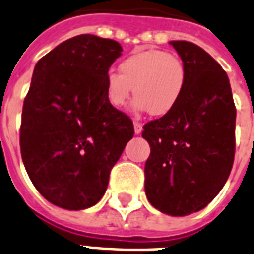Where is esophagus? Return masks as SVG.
I'll return each instance as SVG.
<instances>
[{"instance_id":"esophagus-1","label":"esophagus","mask_w":254,"mask_h":254,"mask_svg":"<svg viewBox=\"0 0 254 254\" xmlns=\"http://www.w3.org/2000/svg\"><path fill=\"white\" fill-rule=\"evenodd\" d=\"M133 131H135V133H136V135L141 133V131H143V126H141V123H139V122H136V121H133Z\"/></svg>"}]
</instances>
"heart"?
<instances>
[{"label": "heart", "mask_w": 254, "mask_h": 254, "mask_svg": "<svg viewBox=\"0 0 254 254\" xmlns=\"http://www.w3.org/2000/svg\"><path fill=\"white\" fill-rule=\"evenodd\" d=\"M121 74L105 76L106 99L113 107L126 105L132 91L135 111H149L155 117L171 113L182 99L187 84V68L180 58L166 50L148 49L128 56L119 64Z\"/></svg>", "instance_id": "1"}]
</instances>
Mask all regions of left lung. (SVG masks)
<instances>
[{
	"label": "left lung",
	"instance_id": "left-lung-1",
	"mask_svg": "<svg viewBox=\"0 0 254 254\" xmlns=\"http://www.w3.org/2000/svg\"><path fill=\"white\" fill-rule=\"evenodd\" d=\"M187 68L182 99L171 113L143 127L151 147L144 167L145 194L170 216L205 208L231 174L236 107L223 67L201 47L171 41Z\"/></svg>",
	"mask_w": 254,
	"mask_h": 254
}]
</instances>
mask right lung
Instances as JSON below:
<instances>
[{
    "instance_id": "obj_1",
    "label": "right lung",
    "mask_w": 254,
    "mask_h": 254,
    "mask_svg": "<svg viewBox=\"0 0 254 254\" xmlns=\"http://www.w3.org/2000/svg\"><path fill=\"white\" fill-rule=\"evenodd\" d=\"M123 49L80 34L37 62L22 109L19 144L31 183L68 211L95 205L133 136L126 114L110 105L105 76Z\"/></svg>"
}]
</instances>
